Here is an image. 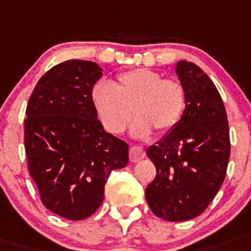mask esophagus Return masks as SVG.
<instances>
[{
	"label": "esophagus",
	"instance_id": "34e87169",
	"mask_svg": "<svg viewBox=\"0 0 251 251\" xmlns=\"http://www.w3.org/2000/svg\"><path fill=\"white\" fill-rule=\"evenodd\" d=\"M130 161L131 162H138L143 159L145 155V151L142 147H131L130 148Z\"/></svg>",
	"mask_w": 251,
	"mask_h": 251
}]
</instances>
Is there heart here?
<instances>
[{
	"label": "heart",
	"instance_id": "1",
	"mask_svg": "<svg viewBox=\"0 0 251 251\" xmlns=\"http://www.w3.org/2000/svg\"><path fill=\"white\" fill-rule=\"evenodd\" d=\"M92 100L104 127L113 134L125 131L134 108L132 135L144 139L153 127L168 131L177 124L185 108V90L176 80L162 79L148 69H135L120 74L115 86L107 81L97 84Z\"/></svg>",
	"mask_w": 251,
	"mask_h": 251
}]
</instances>
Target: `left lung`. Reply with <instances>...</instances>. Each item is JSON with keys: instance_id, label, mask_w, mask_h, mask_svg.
<instances>
[{"instance_id": "left-lung-1", "label": "left lung", "mask_w": 251, "mask_h": 251, "mask_svg": "<svg viewBox=\"0 0 251 251\" xmlns=\"http://www.w3.org/2000/svg\"><path fill=\"white\" fill-rule=\"evenodd\" d=\"M176 75L185 90V108L176 125L147 149L157 175L145 189L151 212L162 220H193L221 189L229 159L226 109L207 74L178 61Z\"/></svg>"}]
</instances>
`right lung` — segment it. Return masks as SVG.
Instances as JSON below:
<instances>
[{"mask_svg":"<svg viewBox=\"0 0 251 251\" xmlns=\"http://www.w3.org/2000/svg\"><path fill=\"white\" fill-rule=\"evenodd\" d=\"M102 75L96 62L65 61L39 79L26 107L29 174L44 207L66 220L96 213L109 174L129 162V145L104 131L92 100Z\"/></svg>","mask_w":251,"mask_h":251,"instance_id":"add662e5","label":"right lung"}]
</instances>
